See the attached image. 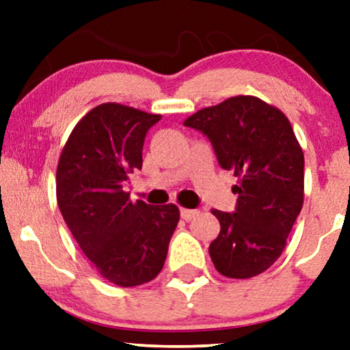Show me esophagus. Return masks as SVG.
I'll use <instances>...</instances> for the list:
<instances>
[{
    "label": "esophagus",
    "mask_w": 350,
    "mask_h": 350,
    "mask_svg": "<svg viewBox=\"0 0 350 350\" xmlns=\"http://www.w3.org/2000/svg\"><path fill=\"white\" fill-rule=\"evenodd\" d=\"M198 214L199 212L196 211V208H180V217H183L184 220H192Z\"/></svg>",
    "instance_id": "obj_1"
}]
</instances>
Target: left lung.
Wrapping results in <instances>:
<instances>
[{
  "mask_svg": "<svg viewBox=\"0 0 350 350\" xmlns=\"http://www.w3.org/2000/svg\"><path fill=\"white\" fill-rule=\"evenodd\" d=\"M184 124L207 136L219 166L239 178L235 211H212L220 222L208 245L214 267L228 278L260 275L280 258L303 207L304 156L291 123L278 108L240 95Z\"/></svg>",
  "mask_w": 350,
  "mask_h": 350,
  "instance_id": "left-lung-1",
  "label": "left lung"
}]
</instances>
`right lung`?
Returning <instances> with one entry per match:
<instances>
[{"instance_id":"right-lung-1","label":"right lung","mask_w":350,"mask_h":350,"mask_svg":"<svg viewBox=\"0 0 350 350\" xmlns=\"http://www.w3.org/2000/svg\"><path fill=\"white\" fill-rule=\"evenodd\" d=\"M159 115L103 103L75 124L60 154L55 191L67 227L90 263L118 286L163 270L179 222L174 204L131 202L128 176L143 166V144Z\"/></svg>"}]
</instances>
